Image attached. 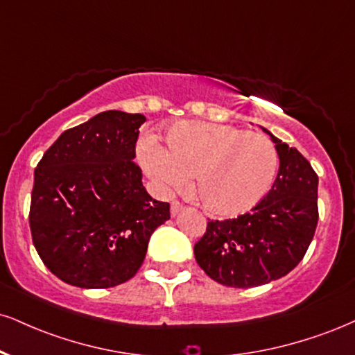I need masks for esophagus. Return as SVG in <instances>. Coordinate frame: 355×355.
I'll list each match as a JSON object with an SVG mask.
<instances>
[{"mask_svg": "<svg viewBox=\"0 0 355 355\" xmlns=\"http://www.w3.org/2000/svg\"><path fill=\"white\" fill-rule=\"evenodd\" d=\"M183 205L180 202H173L172 205H170V213H172V216H177L178 213H180L183 210Z\"/></svg>", "mask_w": 355, "mask_h": 355, "instance_id": "1", "label": "esophagus"}]
</instances>
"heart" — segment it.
<instances>
[{"mask_svg":"<svg viewBox=\"0 0 355 355\" xmlns=\"http://www.w3.org/2000/svg\"><path fill=\"white\" fill-rule=\"evenodd\" d=\"M140 160L160 190H182L195 173V190L208 211L240 215L258 205L277 173V152L268 137L234 125L178 122L140 147Z\"/></svg>","mask_w":355,"mask_h":355,"instance_id":"b5f03b06","label":"heart"}]
</instances>
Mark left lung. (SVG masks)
<instances>
[{"mask_svg": "<svg viewBox=\"0 0 355 355\" xmlns=\"http://www.w3.org/2000/svg\"><path fill=\"white\" fill-rule=\"evenodd\" d=\"M263 130L279 157L271 190L250 213L208 221L193 248L198 266L230 288H253L288 275L304 258L318 226V175L297 148Z\"/></svg>", "mask_w": 355, "mask_h": 355, "instance_id": "obj_1", "label": "left lung"}]
</instances>
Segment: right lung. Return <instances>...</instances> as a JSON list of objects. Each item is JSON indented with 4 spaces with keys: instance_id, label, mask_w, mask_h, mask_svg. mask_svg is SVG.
<instances>
[{
    "instance_id": "add662e5",
    "label": "right lung",
    "mask_w": 355,
    "mask_h": 355,
    "mask_svg": "<svg viewBox=\"0 0 355 355\" xmlns=\"http://www.w3.org/2000/svg\"><path fill=\"white\" fill-rule=\"evenodd\" d=\"M142 114L105 110L62 132L34 170L33 243L48 270L71 286L104 289L142 266L152 233L170 218L135 164Z\"/></svg>"
}]
</instances>
